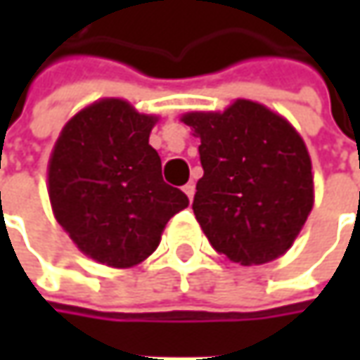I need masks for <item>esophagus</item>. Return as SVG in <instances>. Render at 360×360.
Returning a JSON list of instances; mask_svg holds the SVG:
<instances>
[{"instance_id": "esophagus-1", "label": "esophagus", "mask_w": 360, "mask_h": 360, "mask_svg": "<svg viewBox=\"0 0 360 360\" xmlns=\"http://www.w3.org/2000/svg\"><path fill=\"white\" fill-rule=\"evenodd\" d=\"M182 190H184V194L188 196V200H190V202L194 200V192H196V186H194L192 182H188L186 186L182 188Z\"/></svg>"}]
</instances>
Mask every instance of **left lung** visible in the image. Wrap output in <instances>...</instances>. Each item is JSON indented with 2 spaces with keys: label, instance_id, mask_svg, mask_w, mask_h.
<instances>
[{
  "label": "left lung",
  "instance_id": "8db88e82",
  "mask_svg": "<svg viewBox=\"0 0 360 360\" xmlns=\"http://www.w3.org/2000/svg\"><path fill=\"white\" fill-rule=\"evenodd\" d=\"M204 176L192 210L220 255L242 266L283 256L314 202L309 150L266 105L236 100L224 112H190Z\"/></svg>",
  "mask_w": 360,
  "mask_h": 360
}]
</instances>
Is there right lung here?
I'll use <instances>...</instances> for the list:
<instances>
[{
    "label": "right lung",
    "instance_id": "add662e5",
    "mask_svg": "<svg viewBox=\"0 0 360 360\" xmlns=\"http://www.w3.org/2000/svg\"><path fill=\"white\" fill-rule=\"evenodd\" d=\"M156 116L104 98L63 126L48 166L56 220L86 256L114 269L140 264L188 196L162 178L148 144Z\"/></svg>",
    "mask_w": 360,
    "mask_h": 360
}]
</instances>
